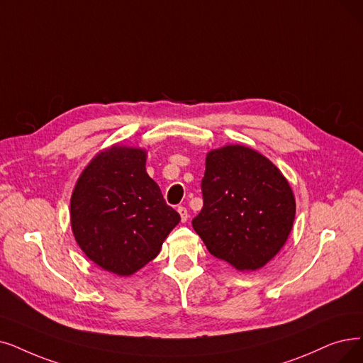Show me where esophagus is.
I'll return each mask as SVG.
<instances>
[{
	"label": "esophagus",
	"instance_id": "34e87169",
	"mask_svg": "<svg viewBox=\"0 0 363 363\" xmlns=\"http://www.w3.org/2000/svg\"><path fill=\"white\" fill-rule=\"evenodd\" d=\"M177 211H179V214H180V217H182V222H186L187 217H189V213H187V208L183 207V206H180V207L177 208Z\"/></svg>",
	"mask_w": 363,
	"mask_h": 363
}]
</instances>
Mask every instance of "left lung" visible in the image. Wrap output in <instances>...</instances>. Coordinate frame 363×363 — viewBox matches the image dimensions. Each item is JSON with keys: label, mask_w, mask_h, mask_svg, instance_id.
<instances>
[{"label": "left lung", "mask_w": 363, "mask_h": 363, "mask_svg": "<svg viewBox=\"0 0 363 363\" xmlns=\"http://www.w3.org/2000/svg\"><path fill=\"white\" fill-rule=\"evenodd\" d=\"M192 226L217 259L240 271L264 267L283 247L295 219L291 186L272 162L244 146L213 150Z\"/></svg>", "instance_id": "obj_1"}]
</instances>
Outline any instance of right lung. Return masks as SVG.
Wrapping results in <instances>:
<instances>
[{"label":"right lung","instance_id":"add662e5","mask_svg":"<svg viewBox=\"0 0 363 363\" xmlns=\"http://www.w3.org/2000/svg\"><path fill=\"white\" fill-rule=\"evenodd\" d=\"M180 214L146 172V152L113 146L86 167L71 196L80 249L103 269L131 275L161 250Z\"/></svg>","mask_w":363,"mask_h":363}]
</instances>
